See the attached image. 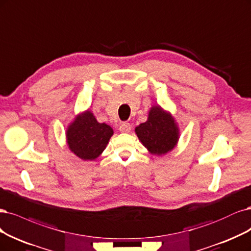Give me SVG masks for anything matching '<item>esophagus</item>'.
<instances>
[{
  "label": "esophagus",
  "instance_id": "esophagus-1",
  "mask_svg": "<svg viewBox=\"0 0 251 251\" xmlns=\"http://www.w3.org/2000/svg\"><path fill=\"white\" fill-rule=\"evenodd\" d=\"M131 128H132V126L128 123H123L119 126V131L122 133H128L129 131H131Z\"/></svg>",
  "mask_w": 251,
  "mask_h": 251
}]
</instances>
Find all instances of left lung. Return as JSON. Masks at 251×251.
<instances>
[{
  "label": "left lung",
  "instance_id": "left-lung-1",
  "mask_svg": "<svg viewBox=\"0 0 251 251\" xmlns=\"http://www.w3.org/2000/svg\"><path fill=\"white\" fill-rule=\"evenodd\" d=\"M139 141L150 153L163 155L177 145L179 127L169 111L160 105H153L148 115V120L135 127Z\"/></svg>",
  "mask_w": 251,
  "mask_h": 251
}]
</instances>
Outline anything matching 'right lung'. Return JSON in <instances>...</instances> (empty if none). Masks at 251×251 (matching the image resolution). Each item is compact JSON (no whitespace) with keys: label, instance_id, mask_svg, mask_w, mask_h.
<instances>
[{"label":"right lung","instance_id":"obj_1","mask_svg":"<svg viewBox=\"0 0 251 251\" xmlns=\"http://www.w3.org/2000/svg\"><path fill=\"white\" fill-rule=\"evenodd\" d=\"M114 131L99 123L90 110L76 114L67 126L65 137L70 151L84 161L97 160L107 148Z\"/></svg>","mask_w":251,"mask_h":251}]
</instances>
